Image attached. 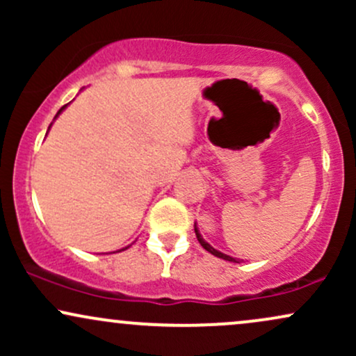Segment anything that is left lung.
Segmentation results:
<instances>
[{"mask_svg": "<svg viewBox=\"0 0 356 356\" xmlns=\"http://www.w3.org/2000/svg\"><path fill=\"white\" fill-rule=\"evenodd\" d=\"M194 231H195V236H197V241L199 243H201V246L206 249V251H209L211 254H214L216 257H220V259H226V261H231V263H239V259H236V257H232V256H227V254H224V252H220V251H218V249H214L211 246L209 243H207L206 239L202 238L201 236V232H199V229H197V224L194 222Z\"/></svg>", "mask_w": 356, "mask_h": 356, "instance_id": "1", "label": "left lung"}]
</instances>
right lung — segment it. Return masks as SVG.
<instances>
[{
    "instance_id": "right-lung-1",
    "label": "right lung",
    "mask_w": 356,
    "mask_h": 356,
    "mask_svg": "<svg viewBox=\"0 0 356 356\" xmlns=\"http://www.w3.org/2000/svg\"><path fill=\"white\" fill-rule=\"evenodd\" d=\"M67 107H68V104H67V105H63V107H61V108L58 110V112H56V115H55V118H53V120H56V117H58V115H60V113H61V112H63V110H65V108H67ZM51 124H53V122H51ZM51 124H50V127H48V130H50V129H51ZM47 134H48V132H47ZM127 248H129V246H127ZM127 248H124V249H127ZM124 249H120V251H124Z\"/></svg>"
}]
</instances>
